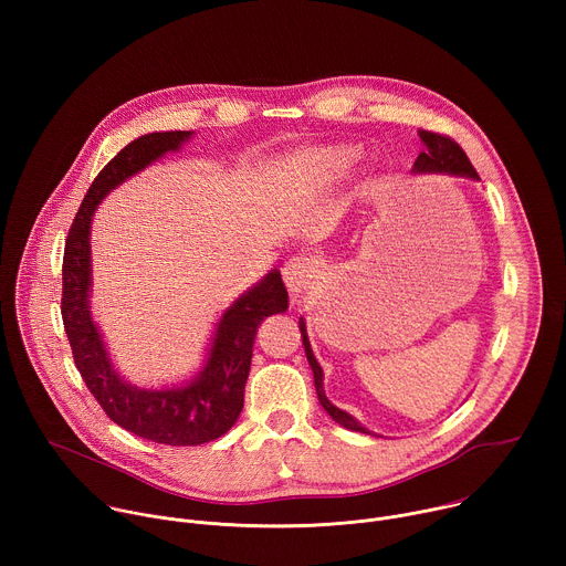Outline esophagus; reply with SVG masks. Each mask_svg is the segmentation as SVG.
<instances>
[{
	"label": "esophagus",
	"instance_id": "esophagus-1",
	"mask_svg": "<svg viewBox=\"0 0 566 566\" xmlns=\"http://www.w3.org/2000/svg\"><path fill=\"white\" fill-rule=\"evenodd\" d=\"M315 273H317V262L311 255H295L282 269V277L291 295H300L302 291H306Z\"/></svg>",
	"mask_w": 566,
	"mask_h": 566
}]
</instances>
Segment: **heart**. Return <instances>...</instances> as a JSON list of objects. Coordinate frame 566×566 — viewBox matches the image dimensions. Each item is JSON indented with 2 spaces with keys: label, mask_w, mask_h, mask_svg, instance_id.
Wrapping results in <instances>:
<instances>
[{
  "label": "heart",
  "mask_w": 566,
  "mask_h": 566,
  "mask_svg": "<svg viewBox=\"0 0 566 566\" xmlns=\"http://www.w3.org/2000/svg\"><path fill=\"white\" fill-rule=\"evenodd\" d=\"M300 164L319 179H338L354 166V151L347 147H313L300 156Z\"/></svg>",
  "instance_id": "obj_1"
}]
</instances>
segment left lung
Returning <instances> with one entry per match:
<instances>
[{
  "label": "left lung",
  "instance_id": "left-lung-1",
  "mask_svg": "<svg viewBox=\"0 0 566 566\" xmlns=\"http://www.w3.org/2000/svg\"><path fill=\"white\" fill-rule=\"evenodd\" d=\"M426 149L417 156L415 160V172H446V175H454V177H465V179H474L479 181V175L476 170L472 168L470 158L465 156V151L459 147V143H454L450 136H443V134H434V132H426L421 129L419 132ZM300 332H302V343H304V352H306V360L313 369V382H315V391H317V400L319 406L327 410V415L340 423L343 428L347 430H354V432H363V434H371L367 428H363L352 415H347L345 410L336 408L334 402L325 396V387H322V367L317 365L313 352H311V345H308V336H306V327H304V319L300 317Z\"/></svg>",
  "mask_w": 566,
  "mask_h": 566
}]
</instances>
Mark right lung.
I'll use <instances>...</instances> for the list:
<instances>
[{"label": "right lung", "instance_id": "1", "mask_svg": "<svg viewBox=\"0 0 566 566\" xmlns=\"http://www.w3.org/2000/svg\"><path fill=\"white\" fill-rule=\"evenodd\" d=\"M190 136L192 132H154L125 145L87 190L71 223L62 262V322L80 376L116 426L166 446H201L234 426L244 408L260 322L289 308L286 286L273 269L223 311L203 369L190 382L145 389L114 369L90 311L92 217L114 188L168 151H179Z\"/></svg>", "mask_w": 566, "mask_h": 566}]
</instances>
